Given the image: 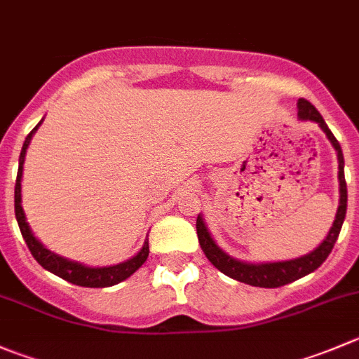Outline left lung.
<instances>
[{"label": "left lung", "mask_w": 359, "mask_h": 359, "mask_svg": "<svg viewBox=\"0 0 359 359\" xmlns=\"http://www.w3.org/2000/svg\"><path fill=\"white\" fill-rule=\"evenodd\" d=\"M298 117L302 121H314L319 124L323 131L326 133L328 140L332 142V145L337 151V158H339V182H340V203L339 210H337L335 221L333 226L330 228L328 235L323 240L321 245L316 247L312 252L305 254V256L297 257V259L290 261H277V263H243V261L235 259V257L228 256L217 243L214 242V238L208 233L207 226H205L203 217L198 215L196 219V233L198 240H200L201 250L205 252L207 259L217 268L219 272H222L224 276L231 277V279L240 280L243 284H249V286L256 287H280L286 286V284L293 283V280L302 279V277L309 276L314 270H318L323 263H325L326 257L332 252L333 245H335L337 238H339V233L342 229L344 219H346V210H347V186H346V177H344V154L340 144L337 142V138L333 137V133L330 131V128L326 126L325 119L321 117V114L316 110V107L312 105L307 100L300 98L298 100Z\"/></svg>", "instance_id": "8db88e82"}]
</instances>
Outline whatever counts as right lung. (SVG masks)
<instances>
[{
    "label": "right lung",
    "instance_id": "add662e5",
    "mask_svg": "<svg viewBox=\"0 0 359 359\" xmlns=\"http://www.w3.org/2000/svg\"><path fill=\"white\" fill-rule=\"evenodd\" d=\"M43 121V119H41ZM36 124V126L31 130V133L27 135L26 140H24L22 145V151H20V158H19V172H17V180H15V217L17 222H19V228L20 233H22L24 240H26L27 247H29L31 254H33L34 259L52 272L54 276L61 277V279L68 280V283L76 284V286H82V287H109L114 286V284H119L123 280H126L128 277L133 276L137 272L138 268L145 263L149 256V240H145L144 247L135 254L133 257H130L128 261L119 264H114V266H102V268H91V266H86L82 263H76V261H69L66 257L57 256V254L50 252L48 249H45L41 245L40 240L33 235L31 231L29 224L26 222V215H24L22 210V205H20V180H22V165H24V158H26V151H27V145H29L31 138L33 135L36 133L38 126L41 124Z\"/></svg>",
    "mask_w": 359,
    "mask_h": 359
}]
</instances>
